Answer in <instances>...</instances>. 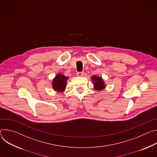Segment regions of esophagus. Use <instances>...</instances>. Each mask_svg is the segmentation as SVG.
I'll return each mask as SVG.
<instances>
[{"mask_svg": "<svg viewBox=\"0 0 157 157\" xmlns=\"http://www.w3.org/2000/svg\"><path fill=\"white\" fill-rule=\"evenodd\" d=\"M84 76V73L83 72H78L77 73V76L78 77H82Z\"/></svg>", "mask_w": 157, "mask_h": 157, "instance_id": "esophagus-1", "label": "esophagus"}]
</instances>
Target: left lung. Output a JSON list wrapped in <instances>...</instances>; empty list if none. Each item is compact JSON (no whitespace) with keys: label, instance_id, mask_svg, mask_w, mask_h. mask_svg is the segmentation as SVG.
<instances>
[{"label":"left lung","instance_id":"8db88e82","mask_svg":"<svg viewBox=\"0 0 157 157\" xmlns=\"http://www.w3.org/2000/svg\"><path fill=\"white\" fill-rule=\"evenodd\" d=\"M91 81L93 84H94V89L96 91H101L106 87V84L101 76H99L97 75L92 76Z\"/></svg>","mask_w":157,"mask_h":157}]
</instances>
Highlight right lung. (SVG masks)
I'll use <instances>...</instances> for the list:
<instances>
[{"label":"right lung","mask_w":157,"mask_h":157,"mask_svg":"<svg viewBox=\"0 0 157 157\" xmlns=\"http://www.w3.org/2000/svg\"><path fill=\"white\" fill-rule=\"evenodd\" d=\"M68 77L65 76L61 73H58L55 77L53 79L52 82V86L53 89L55 91L63 93L66 89L67 85V81Z\"/></svg>","instance_id":"add662e5"}]
</instances>
